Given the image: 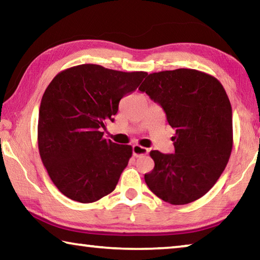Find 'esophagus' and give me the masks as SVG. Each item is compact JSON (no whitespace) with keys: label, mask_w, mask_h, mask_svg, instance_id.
Listing matches in <instances>:
<instances>
[{"label":"esophagus","mask_w":260,"mask_h":260,"mask_svg":"<svg viewBox=\"0 0 260 260\" xmlns=\"http://www.w3.org/2000/svg\"><path fill=\"white\" fill-rule=\"evenodd\" d=\"M148 152H149V150H148L147 148L138 146V144H135V146H133V155H134V157H140V156L148 155Z\"/></svg>","instance_id":"esophagus-1"}]
</instances>
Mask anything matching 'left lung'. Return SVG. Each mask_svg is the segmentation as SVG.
Segmentation results:
<instances>
[{
  "label": "left lung",
  "instance_id": "8db88e82",
  "mask_svg": "<svg viewBox=\"0 0 260 260\" xmlns=\"http://www.w3.org/2000/svg\"><path fill=\"white\" fill-rule=\"evenodd\" d=\"M139 89L166 113L174 153L152 150L155 167L144 174L162 201L183 205L201 199L223 172L233 148L232 107L214 77L191 69L151 73Z\"/></svg>",
  "mask_w": 260,
  "mask_h": 260
}]
</instances>
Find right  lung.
<instances>
[{"instance_id": "add662e5", "label": "right lung", "mask_w": 260, "mask_h": 260, "mask_svg": "<svg viewBox=\"0 0 260 260\" xmlns=\"http://www.w3.org/2000/svg\"><path fill=\"white\" fill-rule=\"evenodd\" d=\"M147 72H121L101 65L70 68L52 79L39 110L38 144L51 181L69 199L93 203L116 188L132 147L103 138L120 100Z\"/></svg>"}]
</instances>
